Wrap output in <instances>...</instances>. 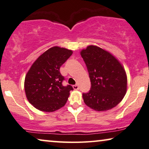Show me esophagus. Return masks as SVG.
Instances as JSON below:
<instances>
[{
  "label": "esophagus",
  "mask_w": 149,
  "mask_h": 149,
  "mask_svg": "<svg viewBox=\"0 0 149 149\" xmlns=\"http://www.w3.org/2000/svg\"><path fill=\"white\" fill-rule=\"evenodd\" d=\"M73 88L74 89V90H79V86H78V85H77V84H75V85H74L73 86Z\"/></svg>",
  "instance_id": "esophagus-1"
}]
</instances>
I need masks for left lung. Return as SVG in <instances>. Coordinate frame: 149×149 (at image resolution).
Returning a JSON list of instances; mask_svg holds the SVG:
<instances>
[{
  "label": "left lung",
  "instance_id": "left-lung-1",
  "mask_svg": "<svg viewBox=\"0 0 149 149\" xmlns=\"http://www.w3.org/2000/svg\"><path fill=\"white\" fill-rule=\"evenodd\" d=\"M91 81L89 92L83 94L84 102L92 109L103 112L117 106L127 90V76L120 61L110 52L96 45L80 52Z\"/></svg>",
  "mask_w": 149,
  "mask_h": 149
}]
</instances>
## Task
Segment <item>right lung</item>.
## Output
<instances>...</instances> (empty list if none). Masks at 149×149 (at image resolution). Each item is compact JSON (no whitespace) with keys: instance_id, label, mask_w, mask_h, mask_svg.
Returning a JSON list of instances; mask_svg holds the SVG:
<instances>
[{"instance_id":"right-lung-1","label":"right lung","mask_w":149,"mask_h":149,"mask_svg":"<svg viewBox=\"0 0 149 149\" xmlns=\"http://www.w3.org/2000/svg\"><path fill=\"white\" fill-rule=\"evenodd\" d=\"M72 50L55 46L41 54L26 73L25 84L26 97L35 108L52 112L67 102L72 86H63L64 79L59 70L72 55Z\"/></svg>"}]
</instances>
